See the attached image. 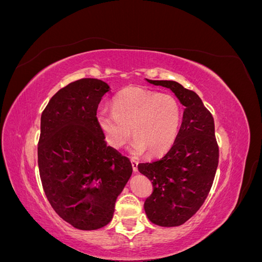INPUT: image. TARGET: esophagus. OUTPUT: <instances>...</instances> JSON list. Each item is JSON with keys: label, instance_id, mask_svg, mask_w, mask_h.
Returning <instances> with one entry per match:
<instances>
[{"label": "esophagus", "instance_id": "esophagus-1", "mask_svg": "<svg viewBox=\"0 0 262 262\" xmlns=\"http://www.w3.org/2000/svg\"><path fill=\"white\" fill-rule=\"evenodd\" d=\"M131 164H132V169L134 172H138V165H139V162L134 161V160H131Z\"/></svg>", "mask_w": 262, "mask_h": 262}]
</instances>
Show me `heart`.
I'll return each instance as SVG.
<instances>
[{
  "mask_svg": "<svg viewBox=\"0 0 262 262\" xmlns=\"http://www.w3.org/2000/svg\"><path fill=\"white\" fill-rule=\"evenodd\" d=\"M181 121V106L175 97L139 86L118 92L112 112L100 108L96 113L97 125L110 147H123L133 133L132 153L147 150L154 156L166 153L173 145Z\"/></svg>",
  "mask_w": 262,
  "mask_h": 262,
  "instance_id": "b5f03b06",
  "label": "heart"
}]
</instances>
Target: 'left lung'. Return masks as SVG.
<instances>
[{"mask_svg":"<svg viewBox=\"0 0 262 262\" xmlns=\"http://www.w3.org/2000/svg\"><path fill=\"white\" fill-rule=\"evenodd\" d=\"M146 81L169 89L185 107L178 137L167 154L138 165L154 188L144 203L147 219L158 226H179L200 209L215 176L219 147L214 120L194 92L175 81Z\"/></svg>","mask_w":262,"mask_h":262,"instance_id":"8db88e82","label":"left lung"}]
</instances>
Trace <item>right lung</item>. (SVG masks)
<instances>
[{"mask_svg": "<svg viewBox=\"0 0 262 262\" xmlns=\"http://www.w3.org/2000/svg\"><path fill=\"white\" fill-rule=\"evenodd\" d=\"M107 83L82 78L61 89L41 115L38 166L47 199L58 215L82 231L112 221L132 175L128 158L107 146L96 113Z\"/></svg>", "mask_w": 262, "mask_h": 262, "instance_id": "obj_1", "label": "right lung"}]
</instances>
